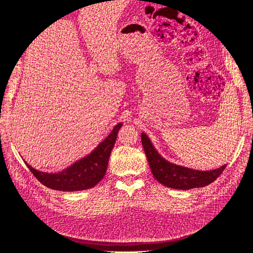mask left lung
I'll use <instances>...</instances> for the list:
<instances>
[{
	"mask_svg": "<svg viewBox=\"0 0 253 253\" xmlns=\"http://www.w3.org/2000/svg\"><path fill=\"white\" fill-rule=\"evenodd\" d=\"M141 142L153 176L160 183L169 188L189 190L208 186L223 173L227 167V165H224L212 171H197L186 167L176 166L167 162L158 154L149 137L144 133L141 134Z\"/></svg>",
	"mask_w": 253,
	"mask_h": 253,
	"instance_id": "1",
	"label": "left lung"
}]
</instances>
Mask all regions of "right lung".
Masks as SVG:
<instances>
[{"label": "right lung", "mask_w": 253, "mask_h": 253, "mask_svg": "<svg viewBox=\"0 0 253 253\" xmlns=\"http://www.w3.org/2000/svg\"><path fill=\"white\" fill-rule=\"evenodd\" d=\"M122 124L113 128L111 134L91 152V154L75 163L66 170L49 174L35 170L27 165L35 177L45 187L58 191H81L95 187L105 175L109 158L117 139V134Z\"/></svg>", "instance_id": "right-lung-1"}]
</instances>
